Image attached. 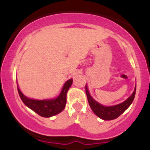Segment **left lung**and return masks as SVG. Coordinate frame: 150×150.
I'll return each instance as SVG.
<instances>
[{
	"label": "left lung",
	"instance_id": "left-lung-1",
	"mask_svg": "<svg viewBox=\"0 0 150 150\" xmlns=\"http://www.w3.org/2000/svg\"><path fill=\"white\" fill-rule=\"evenodd\" d=\"M86 93L87 95L88 104H89L90 107L94 112V113L103 120H112L119 117L121 114H122L123 112L126 110L130 107V105L132 104L134 98L135 93H136V86H135L133 93L132 94L131 96L128 97L126 100L120 103V104L112 106L103 105L97 100H95L92 98V96L90 95L87 84L86 85Z\"/></svg>",
	"mask_w": 150,
	"mask_h": 150
}]
</instances>
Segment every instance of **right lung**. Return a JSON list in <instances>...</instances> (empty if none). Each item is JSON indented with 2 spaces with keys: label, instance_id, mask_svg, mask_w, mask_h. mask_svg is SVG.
I'll list each match as a JSON object with an SVG mask.
<instances>
[{
  "label": "right lung",
  "instance_id": "add662e5",
  "mask_svg": "<svg viewBox=\"0 0 150 150\" xmlns=\"http://www.w3.org/2000/svg\"><path fill=\"white\" fill-rule=\"evenodd\" d=\"M72 83L73 79L71 78L64 84L58 96L53 98L43 99V100L30 98L22 93L18 84H17V88H18V95L20 96L22 102L28 108L32 110L40 116L50 118L59 114L64 109L67 103V93Z\"/></svg>",
  "mask_w": 150,
  "mask_h": 150
}]
</instances>
